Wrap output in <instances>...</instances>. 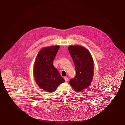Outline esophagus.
I'll list each match as a JSON object with an SVG mask.
<instances>
[{
    "instance_id": "esophagus-1",
    "label": "esophagus",
    "mask_w": 125,
    "mask_h": 125,
    "mask_svg": "<svg viewBox=\"0 0 125 125\" xmlns=\"http://www.w3.org/2000/svg\"><path fill=\"white\" fill-rule=\"evenodd\" d=\"M64 79L65 81L66 82H67L68 81V78H67V77H64Z\"/></svg>"
}]
</instances>
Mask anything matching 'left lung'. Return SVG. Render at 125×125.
<instances>
[{"mask_svg":"<svg viewBox=\"0 0 125 125\" xmlns=\"http://www.w3.org/2000/svg\"><path fill=\"white\" fill-rule=\"evenodd\" d=\"M68 51L74 62L76 74L70 84L77 92L90 86L94 75V63L89 51L79 45L69 46Z\"/></svg>","mask_w":125,"mask_h":125,"instance_id":"1","label":"left lung"}]
</instances>
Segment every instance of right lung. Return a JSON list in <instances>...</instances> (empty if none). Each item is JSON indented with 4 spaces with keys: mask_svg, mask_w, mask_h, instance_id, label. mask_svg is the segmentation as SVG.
Here are the masks:
<instances>
[{
    "mask_svg": "<svg viewBox=\"0 0 125 125\" xmlns=\"http://www.w3.org/2000/svg\"><path fill=\"white\" fill-rule=\"evenodd\" d=\"M59 47L57 45L43 48L35 60L33 73L36 82L40 88L48 92H54L65 82L53 64Z\"/></svg>",
    "mask_w": 125,
    "mask_h": 125,
    "instance_id": "right-lung-1",
    "label": "right lung"
}]
</instances>
